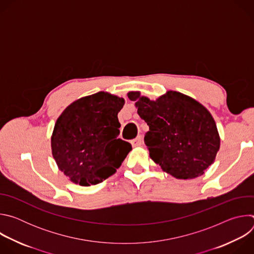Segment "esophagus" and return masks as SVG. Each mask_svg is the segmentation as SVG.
Returning <instances> with one entry per match:
<instances>
[{
    "label": "esophagus",
    "mask_w": 254,
    "mask_h": 254,
    "mask_svg": "<svg viewBox=\"0 0 254 254\" xmlns=\"http://www.w3.org/2000/svg\"><path fill=\"white\" fill-rule=\"evenodd\" d=\"M141 143H142V137H141L140 135L136 136L135 138H133V139L131 140L132 147H138V146H141Z\"/></svg>",
    "instance_id": "esophagus-1"
}]
</instances>
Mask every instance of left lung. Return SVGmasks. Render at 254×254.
Instances as JSON below:
<instances>
[{"instance_id":"left-lung-1","label":"left lung","mask_w":254,"mask_h":254,"mask_svg":"<svg viewBox=\"0 0 254 254\" xmlns=\"http://www.w3.org/2000/svg\"><path fill=\"white\" fill-rule=\"evenodd\" d=\"M150 130L143 137L151 159L177 179L204 174L220 148V136L207 108L194 98L170 90L156 100L127 93Z\"/></svg>"}]
</instances>
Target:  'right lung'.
Segmentation results:
<instances>
[{"mask_svg":"<svg viewBox=\"0 0 254 254\" xmlns=\"http://www.w3.org/2000/svg\"><path fill=\"white\" fill-rule=\"evenodd\" d=\"M125 99L108 92L81 97L57 119L51 149L58 169L80 186L96 185L114 175L131 150L119 138L118 114Z\"/></svg>","mask_w":254,"mask_h":254,"instance_id":"add662e5","label":"right lung"}]
</instances>
